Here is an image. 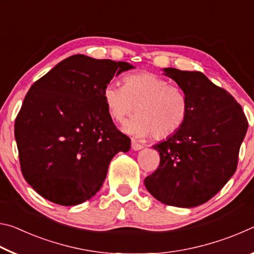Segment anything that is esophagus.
Here are the masks:
<instances>
[{"instance_id": "obj_1", "label": "esophagus", "mask_w": 254, "mask_h": 254, "mask_svg": "<svg viewBox=\"0 0 254 254\" xmlns=\"http://www.w3.org/2000/svg\"><path fill=\"white\" fill-rule=\"evenodd\" d=\"M132 149L134 150V151H139V150L143 149V145L140 144V143H137L136 141L133 140V141H132Z\"/></svg>"}]
</instances>
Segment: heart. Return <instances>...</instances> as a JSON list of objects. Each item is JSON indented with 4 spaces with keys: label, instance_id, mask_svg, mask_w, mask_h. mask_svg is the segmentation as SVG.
Here are the masks:
<instances>
[{
    "label": "heart",
    "instance_id": "b5f03b06",
    "mask_svg": "<svg viewBox=\"0 0 254 254\" xmlns=\"http://www.w3.org/2000/svg\"><path fill=\"white\" fill-rule=\"evenodd\" d=\"M103 97L115 121L123 122L137 112L123 127L136 137L153 134L157 139H165L173 135L183 127L188 112L186 97L178 87L147 71L126 76L124 86L109 83Z\"/></svg>",
    "mask_w": 254,
    "mask_h": 254
}]
</instances>
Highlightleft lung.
<instances>
[{
  "label": "left lung",
  "mask_w": 254,
  "mask_h": 254,
  "mask_svg": "<svg viewBox=\"0 0 254 254\" xmlns=\"http://www.w3.org/2000/svg\"><path fill=\"white\" fill-rule=\"evenodd\" d=\"M187 100L185 123L175 134L153 145L160 165L144 179L157 200L190 208L216 195L233 176L248 131L242 107L203 72L163 68Z\"/></svg>",
  "instance_id": "obj_1"
}]
</instances>
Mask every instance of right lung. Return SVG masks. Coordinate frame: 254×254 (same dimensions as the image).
<instances>
[{
	"label": "right lung",
	"instance_id": "right-lung-1",
	"mask_svg": "<svg viewBox=\"0 0 254 254\" xmlns=\"http://www.w3.org/2000/svg\"><path fill=\"white\" fill-rule=\"evenodd\" d=\"M131 64L70 56L38 79L14 124L21 170L44 198L63 206L91 199L130 137L115 127L103 97L114 76Z\"/></svg>",
	"mask_w": 254,
	"mask_h": 254
}]
</instances>
